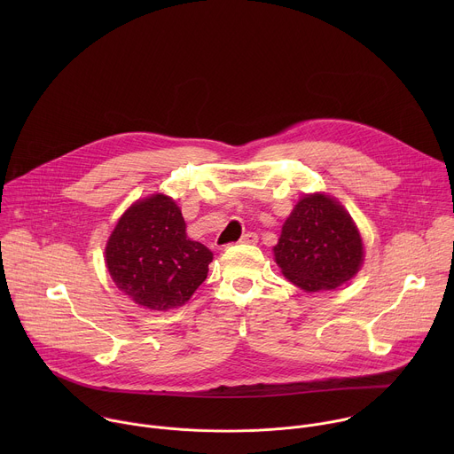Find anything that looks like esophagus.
Instances as JSON below:
<instances>
[{"label": "esophagus", "mask_w": 454, "mask_h": 454, "mask_svg": "<svg viewBox=\"0 0 454 454\" xmlns=\"http://www.w3.org/2000/svg\"><path fill=\"white\" fill-rule=\"evenodd\" d=\"M240 242H242V244H256V242H258V235L253 233V231H247V233H244V235L240 237Z\"/></svg>", "instance_id": "1"}]
</instances>
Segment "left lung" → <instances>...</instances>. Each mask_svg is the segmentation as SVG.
Wrapping results in <instances>:
<instances>
[{"mask_svg": "<svg viewBox=\"0 0 454 454\" xmlns=\"http://www.w3.org/2000/svg\"><path fill=\"white\" fill-rule=\"evenodd\" d=\"M282 275L303 291H329L357 275L363 240L348 212L325 193H307L273 247Z\"/></svg>", "mask_w": 454, "mask_h": 454, "instance_id": "left-lung-1", "label": "left lung"}]
</instances>
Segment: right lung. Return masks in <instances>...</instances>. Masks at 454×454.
Wrapping results in <instances>:
<instances>
[{"label": "right lung", "mask_w": 454, "mask_h": 454, "mask_svg": "<svg viewBox=\"0 0 454 454\" xmlns=\"http://www.w3.org/2000/svg\"><path fill=\"white\" fill-rule=\"evenodd\" d=\"M214 253L186 237L179 207L165 193L137 201L118 219L106 266L116 287L151 310L181 307L208 275Z\"/></svg>", "instance_id": "right-lung-1"}]
</instances>
